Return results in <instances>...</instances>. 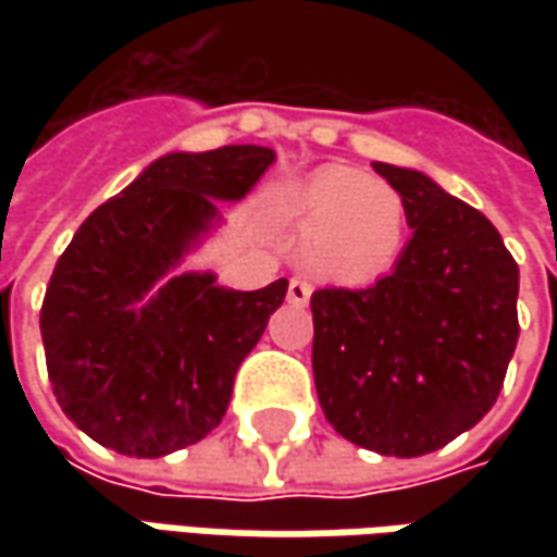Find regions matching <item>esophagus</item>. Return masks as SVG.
<instances>
[{
    "label": "esophagus",
    "mask_w": 557,
    "mask_h": 557,
    "mask_svg": "<svg viewBox=\"0 0 557 557\" xmlns=\"http://www.w3.org/2000/svg\"><path fill=\"white\" fill-rule=\"evenodd\" d=\"M310 294H312V288H310V285H307V282H300V278H290L288 304H294V307H307Z\"/></svg>",
    "instance_id": "34e87169"
}]
</instances>
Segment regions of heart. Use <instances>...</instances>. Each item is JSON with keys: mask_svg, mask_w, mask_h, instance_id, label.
Returning <instances> with one entry per match:
<instances>
[{"mask_svg": "<svg viewBox=\"0 0 557 557\" xmlns=\"http://www.w3.org/2000/svg\"><path fill=\"white\" fill-rule=\"evenodd\" d=\"M307 263L341 285H369L396 267L406 245L399 191L350 166H322L285 203Z\"/></svg>", "mask_w": 557, "mask_h": 557, "instance_id": "b5f03b06", "label": "heart"}]
</instances>
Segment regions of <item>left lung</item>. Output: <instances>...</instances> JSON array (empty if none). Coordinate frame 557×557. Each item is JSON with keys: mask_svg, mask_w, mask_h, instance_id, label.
<instances>
[{"mask_svg": "<svg viewBox=\"0 0 557 557\" xmlns=\"http://www.w3.org/2000/svg\"><path fill=\"white\" fill-rule=\"evenodd\" d=\"M412 238L372 288L310 297L312 374L334 431L416 459L474 428L518 347V263L496 225L431 176L374 163Z\"/></svg>", "mask_w": 557, "mask_h": 557, "instance_id": "1", "label": "left lung"}]
</instances>
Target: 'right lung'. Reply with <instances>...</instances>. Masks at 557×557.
Here are the masks:
<instances>
[{
    "label": "right lung",
    "mask_w": 557,
    "mask_h": 557,
    "mask_svg": "<svg viewBox=\"0 0 557 557\" xmlns=\"http://www.w3.org/2000/svg\"><path fill=\"white\" fill-rule=\"evenodd\" d=\"M272 161L263 145L163 154L76 228L39 332L58 406L96 443L161 459L223 421L288 278L232 290L180 267L223 223L216 201H242Z\"/></svg>",
    "instance_id": "right-lung-1"
}]
</instances>
